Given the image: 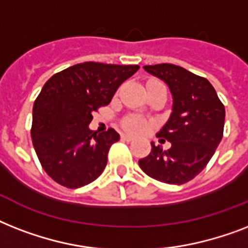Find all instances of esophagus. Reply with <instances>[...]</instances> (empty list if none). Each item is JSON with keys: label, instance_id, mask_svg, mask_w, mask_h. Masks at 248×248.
Here are the masks:
<instances>
[{"label": "esophagus", "instance_id": "1", "mask_svg": "<svg viewBox=\"0 0 248 248\" xmlns=\"http://www.w3.org/2000/svg\"><path fill=\"white\" fill-rule=\"evenodd\" d=\"M121 140H124V141H132L134 138L131 135H126V134H122L121 135Z\"/></svg>", "mask_w": 248, "mask_h": 248}]
</instances>
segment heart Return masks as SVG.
Instances as JSON below:
<instances>
[{
    "instance_id": "b5f03b06",
    "label": "heart",
    "mask_w": 248,
    "mask_h": 248,
    "mask_svg": "<svg viewBox=\"0 0 248 248\" xmlns=\"http://www.w3.org/2000/svg\"><path fill=\"white\" fill-rule=\"evenodd\" d=\"M121 126L124 131L130 132V134H141L147 130L149 122L140 114L131 113V114H127L122 118Z\"/></svg>"
}]
</instances>
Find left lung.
Returning a JSON list of instances; mask_svg holds the SVG:
<instances>
[{
	"label": "left lung",
	"instance_id": "left-lung-1",
	"mask_svg": "<svg viewBox=\"0 0 248 248\" xmlns=\"http://www.w3.org/2000/svg\"><path fill=\"white\" fill-rule=\"evenodd\" d=\"M163 79L172 93V113L157 134L171 148L162 151L152 143L151 153L139 161L152 179L166 184H184L207 166L223 139L225 108L207 79L175 64L145 65Z\"/></svg>",
	"mask_w": 248,
	"mask_h": 248
}]
</instances>
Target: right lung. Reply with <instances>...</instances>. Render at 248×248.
Instances as JSON below:
<instances>
[{"instance_id": "obj_1", "label": "right lung", "mask_w": 248, "mask_h": 248, "mask_svg": "<svg viewBox=\"0 0 248 248\" xmlns=\"http://www.w3.org/2000/svg\"><path fill=\"white\" fill-rule=\"evenodd\" d=\"M138 69L139 65L86 62L55 73L45 83L33 104L31 136L52 180L77 189L100 176L120 135L113 128L97 134L89 124L93 113L108 105Z\"/></svg>"}]
</instances>
